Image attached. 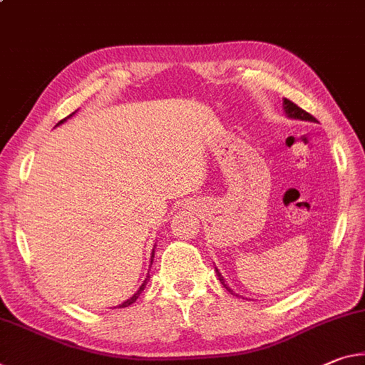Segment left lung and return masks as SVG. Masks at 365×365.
Masks as SVG:
<instances>
[{
    "label": "left lung",
    "mask_w": 365,
    "mask_h": 365,
    "mask_svg": "<svg viewBox=\"0 0 365 365\" xmlns=\"http://www.w3.org/2000/svg\"><path fill=\"white\" fill-rule=\"evenodd\" d=\"M282 106H284V110H286V113L289 115V117L291 118H299V120H309V121H317V118L314 117V115H310L309 112H305L304 108H300L297 103H294L292 101H289V99H284L282 101ZM217 276H219V279H221V282L224 284V279H222V276H221V273H219L217 271ZM225 286V284H224ZM229 289V287H227ZM230 291V289H229Z\"/></svg>",
    "instance_id": "left-lung-1"
}]
</instances>
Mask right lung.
<instances>
[{
    "mask_svg": "<svg viewBox=\"0 0 365 365\" xmlns=\"http://www.w3.org/2000/svg\"><path fill=\"white\" fill-rule=\"evenodd\" d=\"M69 117H71V115H69ZM65 120H66V118H65ZM65 120H61V121H60V123H63V121H65ZM60 123H58V125H60ZM151 263H153V262H151ZM144 286H146V281H144V282H143V286L140 287V291H138V292L135 294V296H133V297H130L128 300H126V302H123V304H121V305H118V307H120V309H123V307H128V305H131L133 302H136V299H138V297H140V294H141V291H143V289H144Z\"/></svg>",
    "mask_w": 365,
    "mask_h": 365,
    "instance_id": "obj_1",
    "label": "right lung"
}]
</instances>
